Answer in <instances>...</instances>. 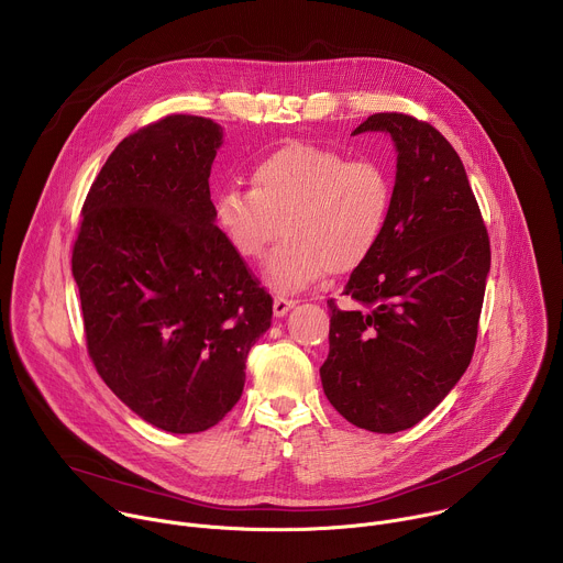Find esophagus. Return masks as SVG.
Masks as SVG:
<instances>
[{
	"label": "esophagus",
	"mask_w": 563,
	"mask_h": 563,
	"mask_svg": "<svg viewBox=\"0 0 563 563\" xmlns=\"http://www.w3.org/2000/svg\"><path fill=\"white\" fill-rule=\"evenodd\" d=\"M296 305V300L294 298H283V296H278L276 300H274V316H285L291 307Z\"/></svg>",
	"instance_id": "1"
}]
</instances>
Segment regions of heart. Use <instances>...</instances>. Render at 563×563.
<instances>
[{
    "mask_svg": "<svg viewBox=\"0 0 563 563\" xmlns=\"http://www.w3.org/2000/svg\"><path fill=\"white\" fill-rule=\"evenodd\" d=\"M252 187L229 185L216 196V220L233 252L265 263V283L296 294L334 274L361 269L385 233L394 178L374 157L311 142H287L258 157Z\"/></svg>",
    "mask_w": 563,
    "mask_h": 563,
    "instance_id": "1",
    "label": "heart"
}]
</instances>
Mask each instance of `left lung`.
<instances>
[{
    "instance_id": "1",
    "label": "left lung",
    "mask_w": 563,
    "mask_h": 563,
    "mask_svg": "<svg viewBox=\"0 0 563 563\" xmlns=\"http://www.w3.org/2000/svg\"><path fill=\"white\" fill-rule=\"evenodd\" d=\"M396 155L394 202L380 245L330 300V404L356 428L394 434L426 419L467 369L490 272V238L459 153L428 122L374 113Z\"/></svg>"
}]
</instances>
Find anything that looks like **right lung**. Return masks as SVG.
Returning a JSON list of instances; mask_svg holds the SVG:
<instances>
[{
	"instance_id": "obj_1",
	"label": "right lung",
	"mask_w": 563,
	"mask_h": 563,
	"mask_svg": "<svg viewBox=\"0 0 563 563\" xmlns=\"http://www.w3.org/2000/svg\"><path fill=\"white\" fill-rule=\"evenodd\" d=\"M222 129L167 115L124 137L93 180L73 245L89 356L146 423L194 434L238 404L272 296L216 227Z\"/></svg>"
}]
</instances>
